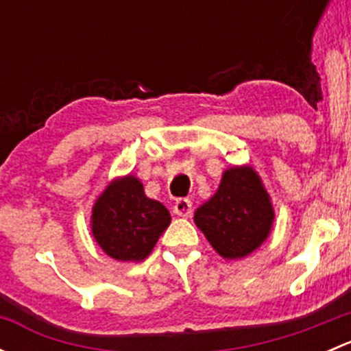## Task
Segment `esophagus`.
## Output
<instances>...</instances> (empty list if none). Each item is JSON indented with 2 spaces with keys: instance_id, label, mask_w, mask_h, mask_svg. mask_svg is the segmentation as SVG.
I'll return each mask as SVG.
<instances>
[{
  "instance_id": "1",
  "label": "esophagus",
  "mask_w": 351,
  "mask_h": 351,
  "mask_svg": "<svg viewBox=\"0 0 351 351\" xmlns=\"http://www.w3.org/2000/svg\"><path fill=\"white\" fill-rule=\"evenodd\" d=\"M173 210H175V214L180 215V217H189V215L192 214V202H190L189 198H178V200L175 202Z\"/></svg>"
}]
</instances>
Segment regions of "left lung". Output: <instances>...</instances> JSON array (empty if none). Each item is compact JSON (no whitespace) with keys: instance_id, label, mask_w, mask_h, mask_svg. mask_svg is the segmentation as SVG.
I'll list each match as a JSON object with an SVG mask.
<instances>
[{"instance_id":"obj_1","label":"left lung","mask_w":351,"mask_h":351,"mask_svg":"<svg viewBox=\"0 0 351 351\" xmlns=\"http://www.w3.org/2000/svg\"><path fill=\"white\" fill-rule=\"evenodd\" d=\"M274 217L258 175L241 166L226 169L215 195L197 208L195 224L221 256L236 260L267 239Z\"/></svg>"}]
</instances>
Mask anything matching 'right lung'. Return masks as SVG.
Wrapping results in <instances>:
<instances>
[{
    "label": "right lung",
    "mask_w": 351,
    "mask_h": 351,
    "mask_svg": "<svg viewBox=\"0 0 351 351\" xmlns=\"http://www.w3.org/2000/svg\"><path fill=\"white\" fill-rule=\"evenodd\" d=\"M171 222L168 208L144 193L134 176L112 182L93 207L91 231L101 250L119 261L147 258Z\"/></svg>",
    "instance_id": "right-lung-1"
}]
</instances>
